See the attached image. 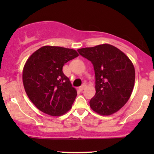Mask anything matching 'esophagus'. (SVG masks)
I'll return each mask as SVG.
<instances>
[{
    "label": "esophagus",
    "mask_w": 154,
    "mask_h": 154,
    "mask_svg": "<svg viewBox=\"0 0 154 154\" xmlns=\"http://www.w3.org/2000/svg\"><path fill=\"white\" fill-rule=\"evenodd\" d=\"M85 84H83L82 85H81L80 87L79 88V91H82L83 90L85 89Z\"/></svg>",
    "instance_id": "esophagus-1"
}]
</instances>
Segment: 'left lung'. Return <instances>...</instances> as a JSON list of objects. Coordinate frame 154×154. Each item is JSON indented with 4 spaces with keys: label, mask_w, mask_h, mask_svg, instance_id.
<instances>
[{
    "label": "left lung",
    "mask_w": 154,
    "mask_h": 154,
    "mask_svg": "<svg viewBox=\"0 0 154 154\" xmlns=\"http://www.w3.org/2000/svg\"><path fill=\"white\" fill-rule=\"evenodd\" d=\"M93 63L95 75V95L90 100L93 111L108 116L119 111L132 94L135 72L130 59L117 48L96 45L77 50Z\"/></svg>",
    "instance_id": "obj_1"
}]
</instances>
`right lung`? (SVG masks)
<instances>
[{
    "instance_id": "right-lung-1",
    "label": "right lung",
    "mask_w": 154,
    "mask_h": 154,
    "mask_svg": "<svg viewBox=\"0 0 154 154\" xmlns=\"http://www.w3.org/2000/svg\"><path fill=\"white\" fill-rule=\"evenodd\" d=\"M78 56L73 49L47 45L27 59L23 69V84L29 100L39 110L58 116L71 109L77 93L62 69Z\"/></svg>"
}]
</instances>
